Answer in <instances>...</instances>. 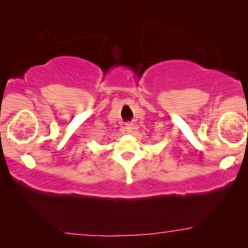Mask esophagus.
I'll use <instances>...</instances> for the list:
<instances>
[{
	"label": "esophagus",
	"instance_id": "esophagus-1",
	"mask_svg": "<svg viewBox=\"0 0 248 248\" xmlns=\"http://www.w3.org/2000/svg\"><path fill=\"white\" fill-rule=\"evenodd\" d=\"M126 131L128 132V133H130V132H132V130H133V127H132V125L131 124H128V125H126Z\"/></svg>",
	"mask_w": 248,
	"mask_h": 248
}]
</instances>
